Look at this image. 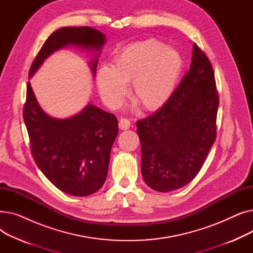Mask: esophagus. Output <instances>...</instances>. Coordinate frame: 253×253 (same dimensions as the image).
Wrapping results in <instances>:
<instances>
[{
  "label": "esophagus",
  "instance_id": "obj_1",
  "mask_svg": "<svg viewBox=\"0 0 253 253\" xmlns=\"http://www.w3.org/2000/svg\"><path fill=\"white\" fill-rule=\"evenodd\" d=\"M119 128L121 130H127L130 128V121L128 119L121 118L119 121Z\"/></svg>",
  "mask_w": 253,
  "mask_h": 253
}]
</instances>
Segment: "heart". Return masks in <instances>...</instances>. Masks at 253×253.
<instances>
[{
    "label": "heart",
    "instance_id": "heart-1",
    "mask_svg": "<svg viewBox=\"0 0 253 253\" xmlns=\"http://www.w3.org/2000/svg\"><path fill=\"white\" fill-rule=\"evenodd\" d=\"M182 66L178 52L157 40H147L125 47L113 59L112 66H102L96 82L104 103L112 109L122 104L130 85L135 99L133 108L141 104L145 110L161 108L173 93Z\"/></svg>",
    "mask_w": 253,
    "mask_h": 253
}]
</instances>
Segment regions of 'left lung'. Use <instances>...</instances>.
<instances>
[{"mask_svg":"<svg viewBox=\"0 0 253 253\" xmlns=\"http://www.w3.org/2000/svg\"><path fill=\"white\" fill-rule=\"evenodd\" d=\"M192 56L190 71L168 101L136 122L142 177L158 192L174 191L192 181L215 141L218 95L214 73L196 44Z\"/></svg>","mask_w":253,"mask_h":253,"instance_id":"1","label":"left lung"}]
</instances>
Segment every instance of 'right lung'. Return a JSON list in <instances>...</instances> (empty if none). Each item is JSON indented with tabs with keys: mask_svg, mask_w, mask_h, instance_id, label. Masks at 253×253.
I'll return each instance as SVG.
<instances>
[{
	"mask_svg": "<svg viewBox=\"0 0 253 253\" xmlns=\"http://www.w3.org/2000/svg\"><path fill=\"white\" fill-rule=\"evenodd\" d=\"M105 41L101 32L89 26L61 28L46 40L31 66L29 79L55 51L71 46L94 52L89 65L95 76L98 56ZM23 119L34 160L58 190L85 197L102 187L119 131L118 120L113 114L89 103L70 118H53L40 106L29 82Z\"/></svg>",
	"mask_w": 253,
	"mask_h": 253,
	"instance_id": "obj_1",
	"label": "right lung"
}]
</instances>
